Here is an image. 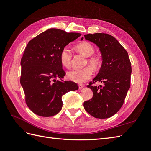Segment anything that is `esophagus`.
<instances>
[{"label":"esophagus","instance_id":"obj_1","mask_svg":"<svg viewBox=\"0 0 151 151\" xmlns=\"http://www.w3.org/2000/svg\"><path fill=\"white\" fill-rule=\"evenodd\" d=\"M78 86H79V89H82V88H84V84H79L78 85Z\"/></svg>","mask_w":151,"mask_h":151}]
</instances>
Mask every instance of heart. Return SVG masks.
<instances>
[{
  "label": "heart",
  "mask_w": 151,
  "mask_h": 151,
  "mask_svg": "<svg viewBox=\"0 0 151 151\" xmlns=\"http://www.w3.org/2000/svg\"><path fill=\"white\" fill-rule=\"evenodd\" d=\"M80 53L84 56L89 57L94 53V48L93 45L88 42L79 43L76 47ZM72 54L67 47L63 48L60 53V60L63 66L69 67L71 63ZM89 64L93 68H96L99 65V60L96 57H91L88 59ZM93 75L92 70L89 67H85L81 69H72L67 72V78L75 83H82L91 78Z\"/></svg>",
  "instance_id": "heart-1"
}]
</instances>
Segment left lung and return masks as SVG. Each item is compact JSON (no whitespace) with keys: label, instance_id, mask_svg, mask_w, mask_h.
Here are the masks:
<instances>
[{"label":"left lung","instance_id":"1","mask_svg":"<svg viewBox=\"0 0 151 151\" xmlns=\"http://www.w3.org/2000/svg\"><path fill=\"white\" fill-rule=\"evenodd\" d=\"M84 38L99 47L103 62L98 74L87 86L93 91V96L84 103V107L91 116L108 118L119 111L130 87L132 67L129 55L110 35L88 34ZM96 81L103 83V86L99 88L93 86Z\"/></svg>","mask_w":151,"mask_h":151}]
</instances>
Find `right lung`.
<instances>
[{
    "instance_id": "add662e5",
    "label": "right lung",
    "mask_w": 151,
    "mask_h": 151,
    "mask_svg": "<svg viewBox=\"0 0 151 151\" xmlns=\"http://www.w3.org/2000/svg\"><path fill=\"white\" fill-rule=\"evenodd\" d=\"M81 35L52 28L36 36L27 45L21 60L20 83L27 106L36 115L44 117L57 115L62 108V96L78 89L74 82L62 80L65 73L60 53ZM57 78L61 81L57 80Z\"/></svg>"
}]
</instances>
